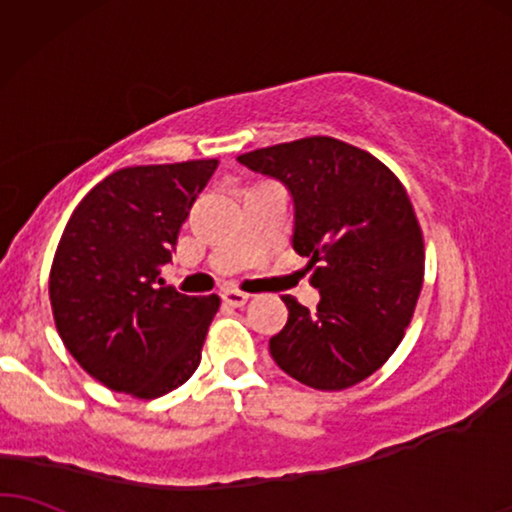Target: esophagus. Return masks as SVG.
I'll return each instance as SVG.
<instances>
[{
    "mask_svg": "<svg viewBox=\"0 0 512 512\" xmlns=\"http://www.w3.org/2000/svg\"><path fill=\"white\" fill-rule=\"evenodd\" d=\"M222 299H224V304H229V306H243V304L250 299V295H248V292L231 290V288H229V290L222 292Z\"/></svg>",
    "mask_w": 512,
    "mask_h": 512,
    "instance_id": "1",
    "label": "esophagus"
}]
</instances>
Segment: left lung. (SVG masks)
<instances>
[{"mask_svg": "<svg viewBox=\"0 0 512 512\" xmlns=\"http://www.w3.org/2000/svg\"><path fill=\"white\" fill-rule=\"evenodd\" d=\"M238 161L290 189L292 245L320 292L316 313L283 297L288 323L269 339L271 356L316 391L360 384L403 342L424 283V234L403 182L377 156L327 135Z\"/></svg>", "mask_w": 512, "mask_h": 512, "instance_id": "left-lung-1", "label": "left lung"}]
</instances>
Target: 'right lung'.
<instances>
[{"mask_svg":"<svg viewBox=\"0 0 512 512\" xmlns=\"http://www.w3.org/2000/svg\"><path fill=\"white\" fill-rule=\"evenodd\" d=\"M217 159L131 166L79 206L53 255L49 297L65 349L100 384L152 400L192 377L220 297L159 278Z\"/></svg>","mask_w":512,"mask_h":512,"instance_id":"right-lung-1","label":"right lung"}]
</instances>
